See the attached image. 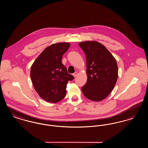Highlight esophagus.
<instances>
[{"mask_svg":"<svg viewBox=\"0 0 148 148\" xmlns=\"http://www.w3.org/2000/svg\"><path fill=\"white\" fill-rule=\"evenodd\" d=\"M73 75V76H74V77H76V76H77V72H75Z\"/></svg>","mask_w":148,"mask_h":148,"instance_id":"obj_1","label":"esophagus"}]
</instances>
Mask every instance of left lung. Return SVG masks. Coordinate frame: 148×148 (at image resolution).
<instances>
[{"mask_svg":"<svg viewBox=\"0 0 148 148\" xmlns=\"http://www.w3.org/2000/svg\"><path fill=\"white\" fill-rule=\"evenodd\" d=\"M86 60L88 80L82 88L86 98L95 101L106 98L113 90L118 77L115 59L101 43L95 41L80 42Z\"/></svg>","mask_w":148,"mask_h":148,"instance_id":"obj_1","label":"left lung"}]
</instances>
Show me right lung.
Listing matches in <instances>:
<instances>
[{"instance_id":"obj_1","label":"right lung","mask_w":148,"mask_h":148,"mask_svg":"<svg viewBox=\"0 0 148 148\" xmlns=\"http://www.w3.org/2000/svg\"><path fill=\"white\" fill-rule=\"evenodd\" d=\"M70 46L68 42L53 44L44 50L32 64V83L35 91L45 101L57 103L63 99L68 81L74 78L62 62Z\"/></svg>"}]
</instances>
